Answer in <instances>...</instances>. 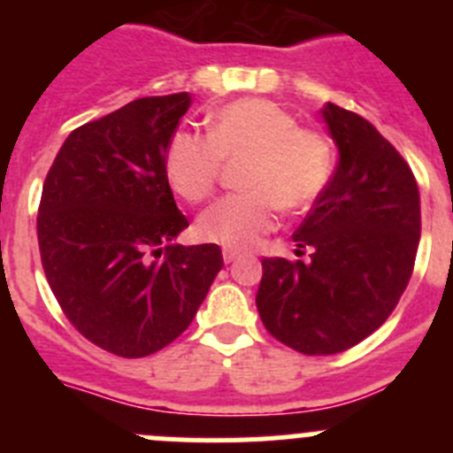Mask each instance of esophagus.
<instances>
[{
    "mask_svg": "<svg viewBox=\"0 0 453 453\" xmlns=\"http://www.w3.org/2000/svg\"><path fill=\"white\" fill-rule=\"evenodd\" d=\"M222 258H224V263H234L235 258H240V251L238 250H222Z\"/></svg>",
    "mask_w": 453,
    "mask_h": 453,
    "instance_id": "obj_1",
    "label": "esophagus"
}]
</instances>
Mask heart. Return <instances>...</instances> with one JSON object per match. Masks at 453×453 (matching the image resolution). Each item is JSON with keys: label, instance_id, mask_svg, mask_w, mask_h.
Listing matches in <instances>:
<instances>
[{"label": "heart", "instance_id": "obj_1", "mask_svg": "<svg viewBox=\"0 0 453 453\" xmlns=\"http://www.w3.org/2000/svg\"><path fill=\"white\" fill-rule=\"evenodd\" d=\"M245 158L240 188L208 206L197 219L199 238L226 250H251L276 226V208L302 213L326 190L334 147L315 129L265 97H242L206 118V138L177 131L167 142L163 172L170 188L190 203L215 190L222 161Z\"/></svg>", "mask_w": 453, "mask_h": 453}]
</instances>
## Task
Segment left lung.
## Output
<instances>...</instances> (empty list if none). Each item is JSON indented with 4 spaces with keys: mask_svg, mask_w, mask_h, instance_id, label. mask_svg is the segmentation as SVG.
Returning <instances> with one entry per match:
<instances>
[{
    "mask_svg": "<svg viewBox=\"0 0 453 453\" xmlns=\"http://www.w3.org/2000/svg\"><path fill=\"white\" fill-rule=\"evenodd\" d=\"M322 118L338 165L292 240L311 261L263 258L256 308L265 329L306 356L358 345L395 311L422 231L413 172L374 124L335 104Z\"/></svg>",
    "mask_w": 453,
    "mask_h": 453,
    "instance_id": "obj_1",
    "label": "left lung"
}]
</instances>
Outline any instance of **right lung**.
<instances>
[{"label": "right lung", "mask_w": 453, "mask_h": 453, "mask_svg": "<svg viewBox=\"0 0 453 453\" xmlns=\"http://www.w3.org/2000/svg\"><path fill=\"white\" fill-rule=\"evenodd\" d=\"M190 95L142 97L72 131L38 208L45 276L77 331L142 358L190 326L222 270L218 245H177L188 226L163 172Z\"/></svg>", "instance_id": "add662e5"}]
</instances>
